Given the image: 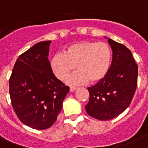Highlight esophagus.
I'll list each match as a JSON object with an SVG mask.
<instances>
[{
  "mask_svg": "<svg viewBox=\"0 0 148 148\" xmlns=\"http://www.w3.org/2000/svg\"><path fill=\"white\" fill-rule=\"evenodd\" d=\"M76 89V87H71V88H70V91H71V92H73V91H74Z\"/></svg>",
  "mask_w": 148,
  "mask_h": 148,
  "instance_id": "34e87169",
  "label": "esophagus"
}]
</instances>
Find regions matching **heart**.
Returning <instances> with one entry per match:
<instances>
[{
    "mask_svg": "<svg viewBox=\"0 0 148 148\" xmlns=\"http://www.w3.org/2000/svg\"><path fill=\"white\" fill-rule=\"evenodd\" d=\"M111 58V50L106 43L82 41L68 46L64 53L54 54L51 67L58 79L64 81L77 66L78 71L67 79L71 84H80L88 80L97 83L107 76Z\"/></svg>",
    "mask_w": 148,
    "mask_h": 148,
    "instance_id": "heart-1",
    "label": "heart"
}]
</instances>
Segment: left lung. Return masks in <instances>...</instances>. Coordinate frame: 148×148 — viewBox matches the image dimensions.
Returning <instances> with one entry per match:
<instances>
[{
  "instance_id": "1",
  "label": "left lung",
  "mask_w": 148,
  "mask_h": 148,
  "mask_svg": "<svg viewBox=\"0 0 148 148\" xmlns=\"http://www.w3.org/2000/svg\"><path fill=\"white\" fill-rule=\"evenodd\" d=\"M108 41L113 52L110 70L103 80L88 88L90 98L85 106L88 114L101 121L113 119L124 112L138 85V67L131 51L112 39Z\"/></svg>"
}]
</instances>
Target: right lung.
<instances>
[{
	"label": "right lung",
	"mask_w": 148,
	"mask_h": 148,
	"mask_svg": "<svg viewBox=\"0 0 148 148\" xmlns=\"http://www.w3.org/2000/svg\"><path fill=\"white\" fill-rule=\"evenodd\" d=\"M51 43L39 42L21 54L9 80L15 114L23 124L36 130L53 125L70 90L51 70L48 60Z\"/></svg>",
	"instance_id": "obj_1"
}]
</instances>
